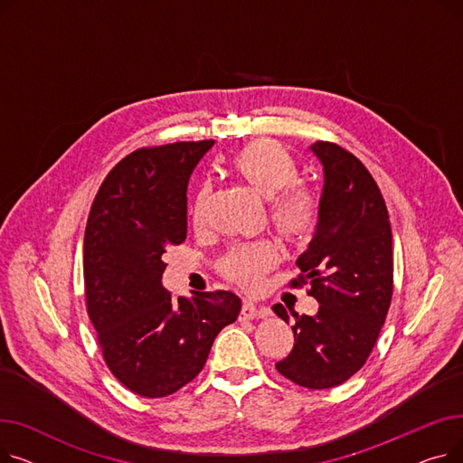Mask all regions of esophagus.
I'll return each instance as SVG.
<instances>
[{
    "instance_id": "34e87169",
    "label": "esophagus",
    "mask_w": 463,
    "mask_h": 463,
    "mask_svg": "<svg viewBox=\"0 0 463 463\" xmlns=\"http://www.w3.org/2000/svg\"><path fill=\"white\" fill-rule=\"evenodd\" d=\"M241 319H260V317H269L270 307L266 306H255L251 300H244L241 304Z\"/></svg>"
}]
</instances>
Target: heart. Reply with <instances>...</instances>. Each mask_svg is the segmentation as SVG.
<instances>
[{
	"instance_id": "b5f03b06",
	"label": "heart",
	"mask_w": 463,
	"mask_h": 463,
	"mask_svg": "<svg viewBox=\"0 0 463 463\" xmlns=\"http://www.w3.org/2000/svg\"><path fill=\"white\" fill-rule=\"evenodd\" d=\"M234 173L264 199H270V222L288 241L307 240L319 222V197L309 185L298 182V166L281 144L259 138L241 148L232 159ZM204 184L193 204V219L201 225L210 201ZM278 264V250L270 241H257L231 250L222 260V272L248 290L262 285L266 272Z\"/></svg>"
}]
</instances>
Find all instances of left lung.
<instances>
[{"instance_id": "1", "label": "left lung", "mask_w": 463, "mask_h": 463, "mask_svg": "<svg viewBox=\"0 0 463 463\" xmlns=\"http://www.w3.org/2000/svg\"><path fill=\"white\" fill-rule=\"evenodd\" d=\"M311 152L325 168L319 223L290 287L307 283L319 311L313 317L290 311L295 347L276 370L321 391L345 383L366 364L391 307L394 262L388 210L368 168L334 142L317 140ZM272 309L288 323L281 304Z\"/></svg>"}]
</instances>
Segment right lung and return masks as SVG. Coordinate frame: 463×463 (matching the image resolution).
<instances>
[{
  "instance_id": "1",
  "label": "right lung",
  "mask_w": 463,
  "mask_h": 463,
  "mask_svg": "<svg viewBox=\"0 0 463 463\" xmlns=\"http://www.w3.org/2000/svg\"><path fill=\"white\" fill-rule=\"evenodd\" d=\"M213 140L140 148L97 191L84 232L90 321L112 375L142 398L175 394L204 368L241 300L229 290L173 298L163 255L187 236V182Z\"/></svg>"
}]
</instances>
